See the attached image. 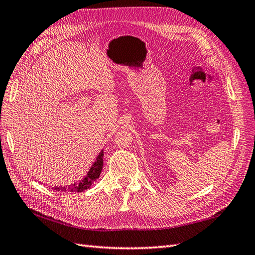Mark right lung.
I'll use <instances>...</instances> for the list:
<instances>
[{
	"instance_id": "obj_1",
	"label": "right lung",
	"mask_w": 255,
	"mask_h": 255,
	"mask_svg": "<svg viewBox=\"0 0 255 255\" xmlns=\"http://www.w3.org/2000/svg\"><path fill=\"white\" fill-rule=\"evenodd\" d=\"M102 167H103V151L100 152L99 156L97 157V161L92 165V167L89 170V173L87 174V176L82 179L79 183L77 185H72V186H66V187H54L52 189H54L56 191H64V192H82L87 190V189L90 188V186L92 185L93 181H96L100 175L101 171H102Z\"/></svg>"
}]
</instances>
